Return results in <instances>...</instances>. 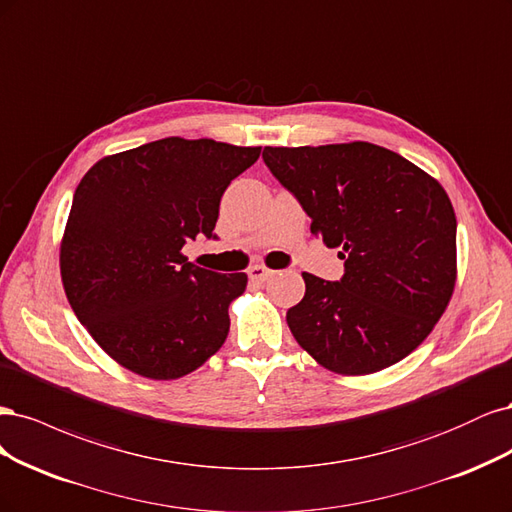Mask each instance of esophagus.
<instances>
[{
	"mask_svg": "<svg viewBox=\"0 0 512 512\" xmlns=\"http://www.w3.org/2000/svg\"><path fill=\"white\" fill-rule=\"evenodd\" d=\"M274 274H276V272L270 270V268H266V266H253V268L249 270V276H251L253 280H259V283H266V280H270Z\"/></svg>",
	"mask_w": 512,
	"mask_h": 512,
	"instance_id": "1",
	"label": "esophagus"
}]
</instances>
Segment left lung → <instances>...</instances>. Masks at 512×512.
<instances>
[{
  "mask_svg": "<svg viewBox=\"0 0 512 512\" xmlns=\"http://www.w3.org/2000/svg\"><path fill=\"white\" fill-rule=\"evenodd\" d=\"M263 161L310 217V232L340 246V280L304 272L287 310L293 338L327 370L372 374L430 336L457 278V221L436 178L370 142L266 146Z\"/></svg>",
  "mask_w": 512,
  "mask_h": 512,
  "instance_id": "obj_1",
  "label": "left lung"
}]
</instances>
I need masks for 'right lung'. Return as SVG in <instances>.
Here are the masks:
<instances>
[{
	"label": "right lung",
	"mask_w": 512,
	"mask_h": 512,
	"mask_svg": "<svg viewBox=\"0 0 512 512\" xmlns=\"http://www.w3.org/2000/svg\"><path fill=\"white\" fill-rule=\"evenodd\" d=\"M259 153L163 138L82 176L61 240V280L78 321L123 368L172 381L223 346L246 274L197 268L180 251L200 234L217 238L221 197Z\"/></svg>",
	"instance_id": "right-lung-1"
}]
</instances>
